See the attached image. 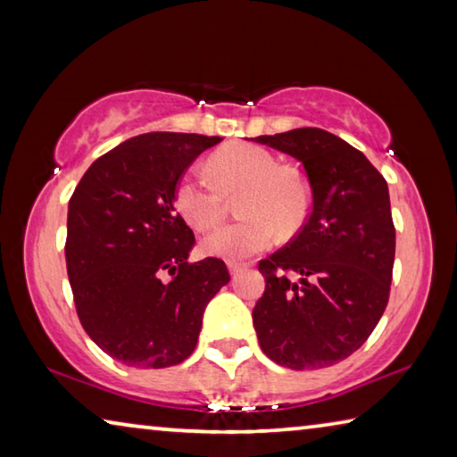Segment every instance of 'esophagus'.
Returning a JSON list of instances; mask_svg holds the SVG:
<instances>
[{
    "label": "esophagus",
    "instance_id": "34e87169",
    "mask_svg": "<svg viewBox=\"0 0 457 457\" xmlns=\"http://www.w3.org/2000/svg\"><path fill=\"white\" fill-rule=\"evenodd\" d=\"M229 274L231 276H239V274H242V272H245V270H247V264H242V262H229Z\"/></svg>",
    "mask_w": 457,
    "mask_h": 457
}]
</instances>
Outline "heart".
Listing matches in <instances>:
<instances>
[{
    "label": "heart",
    "instance_id": "b5f03b06",
    "mask_svg": "<svg viewBox=\"0 0 457 457\" xmlns=\"http://www.w3.org/2000/svg\"><path fill=\"white\" fill-rule=\"evenodd\" d=\"M213 181L187 171L175 185V207L197 231H210L223 220L228 197L239 195V215L245 220L220 228L204 239L207 256L244 260L274 242L278 229L294 234L311 213L312 191L306 177L282 167L266 149L250 143L223 146L210 159Z\"/></svg>",
    "mask_w": 457,
    "mask_h": 457
}]
</instances>
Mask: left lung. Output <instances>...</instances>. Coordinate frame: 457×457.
I'll return each mask as SVG.
<instances>
[{
  "label": "left lung",
  "instance_id": "obj_1",
  "mask_svg": "<svg viewBox=\"0 0 457 457\" xmlns=\"http://www.w3.org/2000/svg\"><path fill=\"white\" fill-rule=\"evenodd\" d=\"M256 143L298 159L312 191L303 229L258 264L266 278L252 312L258 343L282 367H330L361 349L389 303V189L365 154L328 130L294 129Z\"/></svg>",
  "mask_w": 457,
  "mask_h": 457
}]
</instances>
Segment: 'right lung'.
I'll return each mask as SVG.
<instances>
[{
	"label": "right lung",
	"instance_id": "obj_1",
	"mask_svg": "<svg viewBox=\"0 0 457 457\" xmlns=\"http://www.w3.org/2000/svg\"><path fill=\"white\" fill-rule=\"evenodd\" d=\"M220 137L146 133L88 167L68 204L66 270L82 328L135 369L179 365L195 351L210 300L229 282L220 258L191 262L175 185Z\"/></svg>",
	"mask_w": 457,
	"mask_h": 457
}]
</instances>
